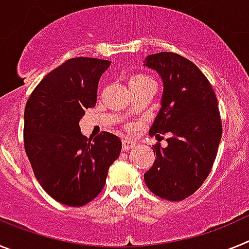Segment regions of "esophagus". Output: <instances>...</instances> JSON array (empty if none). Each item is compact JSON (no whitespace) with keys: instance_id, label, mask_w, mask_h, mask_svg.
<instances>
[{"instance_id":"obj_1","label":"esophagus","mask_w":249,"mask_h":249,"mask_svg":"<svg viewBox=\"0 0 249 249\" xmlns=\"http://www.w3.org/2000/svg\"><path fill=\"white\" fill-rule=\"evenodd\" d=\"M136 146V142L132 140H128V138H124L122 141V149L123 151H128V149L133 148Z\"/></svg>"}]
</instances>
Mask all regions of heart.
Instances as JSON below:
<instances>
[{
    "label": "heart",
    "mask_w": 249,
    "mask_h": 249,
    "mask_svg": "<svg viewBox=\"0 0 249 249\" xmlns=\"http://www.w3.org/2000/svg\"><path fill=\"white\" fill-rule=\"evenodd\" d=\"M146 80H151L147 76H143V74H135L133 77H131V81L129 82H137V81H146Z\"/></svg>",
    "instance_id": "b5f03b06"
}]
</instances>
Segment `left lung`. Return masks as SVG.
Here are the masks:
<instances>
[{
	"instance_id": "left-lung-1",
	"label": "left lung",
	"mask_w": 249,
	"mask_h": 249,
	"mask_svg": "<svg viewBox=\"0 0 249 249\" xmlns=\"http://www.w3.org/2000/svg\"><path fill=\"white\" fill-rule=\"evenodd\" d=\"M144 66L163 82L149 136L169 135L166 147H153L157 158L144 173V182L160 198L182 201L202 186L215 160L222 136L217 97L199 68L179 54H149Z\"/></svg>"
}]
</instances>
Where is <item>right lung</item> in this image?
<instances>
[{
    "label": "right lung",
    "mask_w": 249,
    "mask_h": 249,
    "mask_svg": "<svg viewBox=\"0 0 249 249\" xmlns=\"http://www.w3.org/2000/svg\"><path fill=\"white\" fill-rule=\"evenodd\" d=\"M111 62L76 57L46 74L25 108L26 155L38 183L59 203L81 207L105 187L122 148L109 132L86 138L80 121L97 102V87Z\"/></svg>",
    "instance_id": "obj_1"
}]
</instances>
